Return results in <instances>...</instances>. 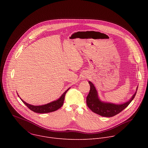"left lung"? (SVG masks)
<instances>
[{
	"mask_svg": "<svg viewBox=\"0 0 148 148\" xmlns=\"http://www.w3.org/2000/svg\"><path fill=\"white\" fill-rule=\"evenodd\" d=\"M90 86V90L87 97L86 102L88 107L94 113L97 114L102 116L111 117L114 116L122 111L125 108L127 107L129 104L135 98L136 91L132 96L131 99L124 103L116 105L111 103H105L101 102L98 97L97 91L94 86V84L89 81ZM138 87L136 88V91Z\"/></svg>",
	"mask_w": 148,
	"mask_h": 148,
	"instance_id": "left-lung-1",
	"label": "left lung"
}]
</instances>
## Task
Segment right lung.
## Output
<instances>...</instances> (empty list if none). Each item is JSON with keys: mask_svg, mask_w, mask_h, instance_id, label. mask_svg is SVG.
<instances>
[{"mask_svg": "<svg viewBox=\"0 0 148 148\" xmlns=\"http://www.w3.org/2000/svg\"><path fill=\"white\" fill-rule=\"evenodd\" d=\"M69 88L64 92V93L61 96V97L58 99H57L55 101L51 102L50 103H49L47 104H46V105H40V106H34V105L29 104V103H26V102H25L24 101H23L21 98L20 99L22 101V102L26 105V106L32 111L36 112V113H40V114L49 113V112H51L55 111L62 106L63 103H64V101L65 95H66L67 92L69 91Z\"/></svg>", "mask_w": 148, "mask_h": 148, "instance_id": "obj_1", "label": "right lung"}]
</instances>
